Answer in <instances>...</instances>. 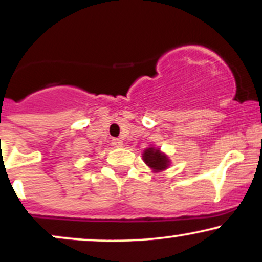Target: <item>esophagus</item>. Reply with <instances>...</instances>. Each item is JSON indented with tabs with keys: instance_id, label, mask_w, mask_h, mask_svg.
Returning a JSON list of instances; mask_svg holds the SVG:
<instances>
[{
	"instance_id": "1",
	"label": "esophagus",
	"mask_w": 262,
	"mask_h": 262,
	"mask_svg": "<svg viewBox=\"0 0 262 262\" xmlns=\"http://www.w3.org/2000/svg\"><path fill=\"white\" fill-rule=\"evenodd\" d=\"M112 145L116 146V148H121V146H123V141L118 138H114V139H112Z\"/></svg>"
}]
</instances>
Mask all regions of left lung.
<instances>
[{"instance_id":"1","label":"left lung","mask_w":262,"mask_h":262,"mask_svg":"<svg viewBox=\"0 0 262 262\" xmlns=\"http://www.w3.org/2000/svg\"><path fill=\"white\" fill-rule=\"evenodd\" d=\"M144 161L148 166L151 167L154 171H161L167 169L169 166V159L165 154L159 151L158 149L149 148L144 151L143 154Z\"/></svg>"}]
</instances>
